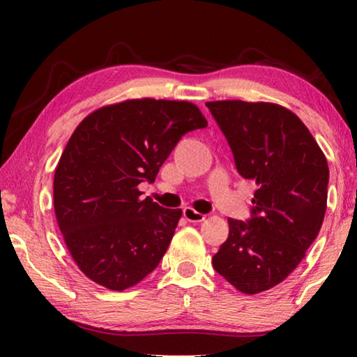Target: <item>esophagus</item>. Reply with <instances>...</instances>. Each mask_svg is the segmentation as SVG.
<instances>
[{"label": "esophagus", "instance_id": "1", "mask_svg": "<svg viewBox=\"0 0 357 357\" xmlns=\"http://www.w3.org/2000/svg\"><path fill=\"white\" fill-rule=\"evenodd\" d=\"M184 217L189 222H202V220H204V214H202V213H198V211H195L193 208H190V206H187V208H184Z\"/></svg>", "mask_w": 357, "mask_h": 357}]
</instances>
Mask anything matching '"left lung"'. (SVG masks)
<instances>
[{"label": "left lung", "instance_id": "8db88e82", "mask_svg": "<svg viewBox=\"0 0 357 357\" xmlns=\"http://www.w3.org/2000/svg\"><path fill=\"white\" fill-rule=\"evenodd\" d=\"M241 176L258 185L250 217L228 219L213 266L245 294L275 287L317 239L328 202L329 168L304 123L266 102H206Z\"/></svg>", "mask_w": 357, "mask_h": 357}]
</instances>
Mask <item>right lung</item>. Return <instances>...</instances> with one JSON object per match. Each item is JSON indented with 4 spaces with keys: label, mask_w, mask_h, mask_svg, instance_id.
Returning a JSON list of instances; mask_svg holds the SVG:
<instances>
[{
    "label": "right lung",
    "mask_w": 357,
    "mask_h": 357,
    "mask_svg": "<svg viewBox=\"0 0 357 357\" xmlns=\"http://www.w3.org/2000/svg\"><path fill=\"white\" fill-rule=\"evenodd\" d=\"M184 100L138 99L88 114L66 144L53 204L66 245L82 273L108 289L137 285L157 268L183 211L143 198L187 132L206 128Z\"/></svg>",
    "instance_id": "1"
}]
</instances>
